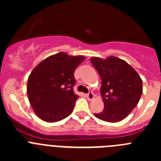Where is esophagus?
<instances>
[{
	"instance_id": "34e87169",
	"label": "esophagus",
	"mask_w": 161,
	"mask_h": 161,
	"mask_svg": "<svg viewBox=\"0 0 161 161\" xmlns=\"http://www.w3.org/2000/svg\"><path fill=\"white\" fill-rule=\"evenodd\" d=\"M86 97H87L89 100H92V99H93V98H94V94H93V92H91V91H89V93H88L87 94H86Z\"/></svg>"
}]
</instances>
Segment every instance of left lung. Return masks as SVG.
Masks as SVG:
<instances>
[{
    "label": "left lung",
    "instance_id": "1",
    "mask_svg": "<svg viewBox=\"0 0 161 161\" xmlns=\"http://www.w3.org/2000/svg\"><path fill=\"white\" fill-rule=\"evenodd\" d=\"M102 79L101 94L104 102L97 119L109 123L120 122L137 106L143 93L142 80L126 61L114 56L90 59Z\"/></svg>",
    "mask_w": 161,
    "mask_h": 161
}]
</instances>
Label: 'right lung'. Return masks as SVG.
I'll list each match as a JSON object with an SVG mask.
<instances>
[{
  "label": "right lung",
  "instance_id": "add662e5",
  "mask_svg": "<svg viewBox=\"0 0 161 161\" xmlns=\"http://www.w3.org/2000/svg\"><path fill=\"white\" fill-rule=\"evenodd\" d=\"M84 60L82 55L69 56L60 52L47 57L33 69L28 78L27 95L39 119L54 123L72 114L78 98L73 91L74 72Z\"/></svg>",
  "mask_w": 161,
  "mask_h": 161
}]
</instances>
